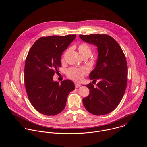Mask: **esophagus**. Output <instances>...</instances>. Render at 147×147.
Returning a JSON list of instances; mask_svg holds the SVG:
<instances>
[{"mask_svg":"<svg viewBox=\"0 0 147 147\" xmlns=\"http://www.w3.org/2000/svg\"><path fill=\"white\" fill-rule=\"evenodd\" d=\"M74 84H75V87H76V88H78V87H80L81 86V85L80 84H78V83H77V82H76V83Z\"/></svg>","mask_w":147,"mask_h":147,"instance_id":"obj_1","label":"esophagus"}]
</instances>
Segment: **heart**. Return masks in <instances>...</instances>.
<instances>
[{
  "instance_id": "heart-1",
  "label": "heart",
  "mask_w": 147,
  "mask_h": 147,
  "mask_svg": "<svg viewBox=\"0 0 147 147\" xmlns=\"http://www.w3.org/2000/svg\"><path fill=\"white\" fill-rule=\"evenodd\" d=\"M78 50L81 57H90L92 49L91 47L86 44H81L78 46ZM88 70L86 68L78 69L72 67L69 69L67 71V75L70 79L76 81H81L83 80L84 77L87 74Z\"/></svg>"
}]
</instances>
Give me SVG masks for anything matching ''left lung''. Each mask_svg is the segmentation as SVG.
<instances>
[{
	"mask_svg": "<svg viewBox=\"0 0 147 147\" xmlns=\"http://www.w3.org/2000/svg\"><path fill=\"white\" fill-rule=\"evenodd\" d=\"M87 43L97 47L98 57L95 69L90 74L92 83L86 86L90 94L82 99L84 106L91 113L104 115L113 111L120 103L127 86V65L125 55L117 42L108 35H80Z\"/></svg>",
	"mask_w": 147,
	"mask_h": 147,
	"instance_id": "1",
	"label": "left lung"
}]
</instances>
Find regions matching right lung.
<instances>
[{"mask_svg":"<svg viewBox=\"0 0 147 147\" xmlns=\"http://www.w3.org/2000/svg\"><path fill=\"white\" fill-rule=\"evenodd\" d=\"M76 35L49 36L38 39L31 48L24 68V82L28 99L34 108L47 116H55L65 108L74 82L65 80L54 81L53 76L61 66L62 53Z\"/></svg>","mask_w":147,"mask_h":147,"instance_id":"1","label":"right lung"}]
</instances>
